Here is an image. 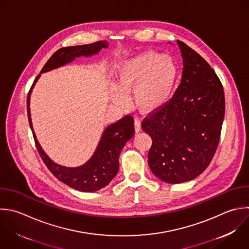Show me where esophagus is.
<instances>
[{"label": "esophagus", "instance_id": "1", "mask_svg": "<svg viewBox=\"0 0 249 249\" xmlns=\"http://www.w3.org/2000/svg\"><path fill=\"white\" fill-rule=\"evenodd\" d=\"M134 128H135V132L138 133L141 130V122L139 119H134Z\"/></svg>", "mask_w": 249, "mask_h": 249}]
</instances>
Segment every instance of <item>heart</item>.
<instances>
[{
	"label": "heart",
	"mask_w": 249,
	"mask_h": 249,
	"mask_svg": "<svg viewBox=\"0 0 249 249\" xmlns=\"http://www.w3.org/2000/svg\"><path fill=\"white\" fill-rule=\"evenodd\" d=\"M179 69L174 59L153 52L139 54L123 62L116 73V85L110 97L117 104H126V94L132 90V100L138 110L151 113L163 107L171 98Z\"/></svg>",
	"instance_id": "obj_1"
}]
</instances>
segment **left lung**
Returning <instances> with one entry per match:
<instances>
[{
  "label": "left lung",
  "mask_w": 249,
  "mask_h": 249,
  "mask_svg": "<svg viewBox=\"0 0 249 249\" xmlns=\"http://www.w3.org/2000/svg\"><path fill=\"white\" fill-rule=\"evenodd\" d=\"M177 44L183 58L181 83L171 99L141 124L152 138L150 169L170 184L193 180L206 169L225 115L223 86L214 70L186 44Z\"/></svg>",
  "instance_id": "obj_1"
}]
</instances>
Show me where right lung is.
Segmentation results:
<instances>
[{
  "label": "right lung",
  "instance_id": "1",
  "mask_svg": "<svg viewBox=\"0 0 249 249\" xmlns=\"http://www.w3.org/2000/svg\"><path fill=\"white\" fill-rule=\"evenodd\" d=\"M106 41L93 44L62 48L55 52L43 67L41 73L49 72L72 62L80 56H91L102 49H107ZM41 74L35 79L27 96V113L36 147L50 171L67 186L81 192H95L107 186L119 171V157L125 143L134 135L133 117L126 115L106 127L93 156L85 164L78 167H66L52 160L42 149L33 129L30 114V95Z\"/></svg>",
  "mask_w": 249,
  "mask_h": 249
}]
</instances>
